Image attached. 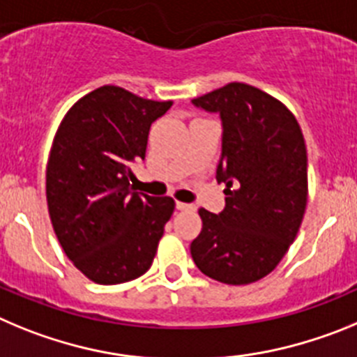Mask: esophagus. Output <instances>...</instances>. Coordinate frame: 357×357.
Masks as SVG:
<instances>
[{"mask_svg": "<svg viewBox=\"0 0 357 357\" xmlns=\"http://www.w3.org/2000/svg\"><path fill=\"white\" fill-rule=\"evenodd\" d=\"M176 208H178V210H181V211H194L195 210L194 204H188V202H181V201L176 202Z\"/></svg>", "mask_w": 357, "mask_h": 357, "instance_id": "obj_1", "label": "esophagus"}]
</instances>
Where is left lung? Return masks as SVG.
<instances>
[{
    "label": "left lung",
    "mask_w": 357,
    "mask_h": 357,
    "mask_svg": "<svg viewBox=\"0 0 357 357\" xmlns=\"http://www.w3.org/2000/svg\"><path fill=\"white\" fill-rule=\"evenodd\" d=\"M195 107L222 117L226 208H201L202 229L190 252L199 271L224 284H250L271 274L294 243L307 204L306 142L284 102L247 83L233 82Z\"/></svg>",
    "instance_id": "8db88e82"
}]
</instances>
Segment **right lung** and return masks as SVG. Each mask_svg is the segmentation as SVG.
Wrapping results in <instances>:
<instances>
[{
    "mask_svg": "<svg viewBox=\"0 0 357 357\" xmlns=\"http://www.w3.org/2000/svg\"><path fill=\"white\" fill-rule=\"evenodd\" d=\"M172 101L102 85L63 115L46 167V199L67 258L98 284L140 278L176 208L169 195L137 194L131 165L146 158L151 124Z\"/></svg>",
    "mask_w": 357,
    "mask_h": 357,
    "instance_id": "add662e5",
    "label": "right lung"
}]
</instances>
